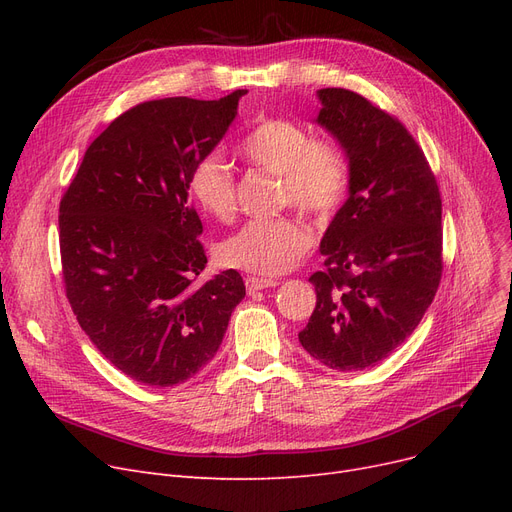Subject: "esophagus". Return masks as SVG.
Here are the masks:
<instances>
[{"label": "esophagus", "instance_id": "esophagus-1", "mask_svg": "<svg viewBox=\"0 0 512 512\" xmlns=\"http://www.w3.org/2000/svg\"><path fill=\"white\" fill-rule=\"evenodd\" d=\"M245 286L249 292H257V290H263V288H272V286H278V280L274 278H257V276H249L245 280Z\"/></svg>", "mask_w": 512, "mask_h": 512}]
</instances>
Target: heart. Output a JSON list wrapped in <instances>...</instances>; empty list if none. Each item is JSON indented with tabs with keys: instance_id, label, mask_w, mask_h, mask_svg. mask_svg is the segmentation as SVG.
I'll return each mask as SVG.
<instances>
[{
	"instance_id": "obj_1",
	"label": "heart",
	"mask_w": 512,
	"mask_h": 512,
	"mask_svg": "<svg viewBox=\"0 0 512 512\" xmlns=\"http://www.w3.org/2000/svg\"><path fill=\"white\" fill-rule=\"evenodd\" d=\"M238 153L259 172L280 178L278 205L297 207L326 222L351 191L353 168L344 145L315 134L288 118L259 120L238 145ZM188 193L218 222L236 215V176L215 151L203 153L188 174ZM313 245V230L299 213L253 220L218 247L224 265L253 274H282Z\"/></svg>"
}]
</instances>
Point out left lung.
I'll return each mask as SVG.
<instances>
[{
	"label": "left lung",
	"mask_w": 512,
	"mask_h": 512,
	"mask_svg": "<svg viewBox=\"0 0 512 512\" xmlns=\"http://www.w3.org/2000/svg\"><path fill=\"white\" fill-rule=\"evenodd\" d=\"M324 124L351 157V195L311 274L317 303L299 332L305 351L361 371L405 342L432 305L444 270L442 197L423 149L396 116L348 89H321Z\"/></svg>",
	"instance_id": "8db88e82"
}]
</instances>
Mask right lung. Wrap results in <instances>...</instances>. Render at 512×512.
I'll return each instance as SVG.
<instances>
[{
	"mask_svg": "<svg viewBox=\"0 0 512 512\" xmlns=\"http://www.w3.org/2000/svg\"><path fill=\"white\" fill-rule=\"evenodd\" d=\"M218 101L168 97L120 114L89 145L60 201L66 299L97 351L130 380L182 384L218 353L245 282H199L203 224L188 174L236 116Z\"/></svg>",
	"mask_w": 512,
	"mask_h": 512,
	"instance_id": "right-lung-1",
	"label": "right lung"
}]
</instances>
